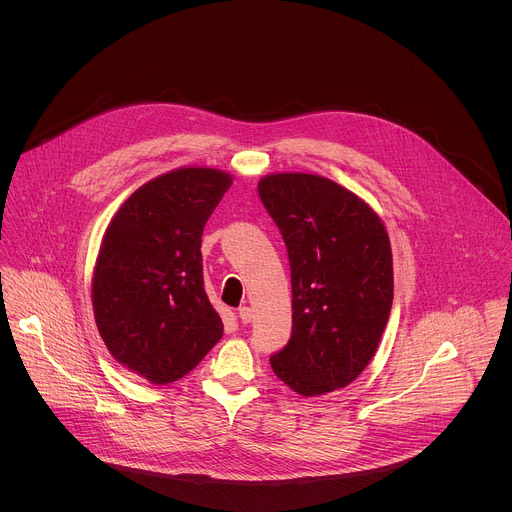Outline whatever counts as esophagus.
I'll return each mask as SVG.
<instances>
[{"label":"esophagus","instance_id":"obj_1","mask_svg":"<svg viewBox=\"0 0 512 512\" xmlns=\"http://www.w3.org/2000/svg\"><path fill=\"white\" fill-rule=\"evenodd\" d=\"M238 317H240L242 323H250V321H252V309L246 307V305L240 307V309H238Z\"/></svg>","mask_w":512,"mask_h":512}]
</instances>
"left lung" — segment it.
I'll return each instance as SVG.
<instances>
[{
  "instance_id": "obj_1",
  "label": "left lung",
  "mask_w": 512,
  "mask_h": 512,
  "mask_svg": "<svg viewBox=\"0 0 512 512\" xmlns=\"http://www.w3.org/2000/svg\"><path fill=\"white\" fill-rule=\"evenodd\" d=\"M258 195L282 232L292 270V337L270 357L301 396L349 386L388 323L394 276L384 222L349 189L311 173H272Z\"/></svg>"
}]
</instances>
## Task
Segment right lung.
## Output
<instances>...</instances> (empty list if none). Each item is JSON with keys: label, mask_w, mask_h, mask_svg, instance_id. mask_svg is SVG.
Here are the masks:
<instances>
[{"label": "right lung", "mask_w": 512, "mask_h": 512, "mask_svg": "<svg viewBox=\"0 0 512 512\" xmlns=\"http://www.w3.org/2000/svg\"><path fill=\"white\" fill-rule=\"evenodd\" d=\"M232 177L181 167L134 191L110 220L92 276L110 355L153 384L183 378L222 337L203 282L201 236Z\"/></svg>", "instance_id": "add662e5"}]
</instances>
